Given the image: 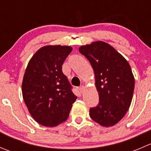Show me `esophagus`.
<instances>
[{"label":"esophagus","instance_id":"1","mask_svg":"<svg viewBox=\"0 0 151 151\" xmlns=\"http://www.w3.org/2000/svg\"><path fill=\"white\" fill-rule=\"evenodd\" d=\"M85 86L84 85H81V86L80 87V88H79V90H80V91L81 93H83L84 92V91H85Z\"/></svg>","mask_w":151,"mask_h":151}]
</instances>
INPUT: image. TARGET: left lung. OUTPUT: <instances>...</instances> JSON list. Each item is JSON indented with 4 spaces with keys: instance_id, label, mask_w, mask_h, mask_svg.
<instances>
[{
    "instance_id": "1",
    "label": "left lung",
    "mask_w": 151,
    "mask_h": 151,
    "mask_svg": "<svg viewBox=\"0 0 151 151\" xmlns=\"http://www.w3.org/2000/svg\"><path fill=\"white\" fill-rule=\"evenodd\" d=\"M79 51L89 62L95 74L99 102L90 108V116L102 126L118 123L129 110L134 89V77L127 60L109 44L95 42Z\"/></svg>"
}]
</instances>
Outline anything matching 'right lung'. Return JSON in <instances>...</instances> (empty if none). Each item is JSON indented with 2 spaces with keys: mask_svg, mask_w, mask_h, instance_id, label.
<instances>
[{
  "mask_svg": "<svg viewBox=\"0 0 151 151\" xmlns=\"http://www.w3.org/2000/svg\"><path fill=\"white\" fill-rule=\"evenodd\" d=\"M72 51L69 46L50 45L39 49L29 61L22 84L29 112L39 124L53 127L66 121L77 96L62 71Z\"/></svg>",
  "mask_w": 151,
  "mask_h": 151,
  "instance_id": "obj_1",
  "label": "right lung"
}]
</instances>
